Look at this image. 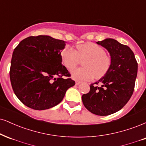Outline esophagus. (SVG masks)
<instances>
[{
  "label": "esophagus",
  "mask_w": 146,
  "mask_h": 146,
  "mask_svg": "<svg viewBox=\"0 0 146 146\" xmlns=\"http://www.w3.org/2000/svg\"><path fill=\"white\" fill-rule=\"evenodd\" d=\"M80 83H81V82H80V81H78V80H76V85H78V84H80Z\"/></svg>",
  "instance_id": "34e87169"
}]
</instances>
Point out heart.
Listing matches in <instances>:
<instances>
[{"instance_id": "b5f03b06", "label": "heart", "mask_w": 146, "mask_h": 146, "mask_svg": "<svg viewBox=\"0 0 146 146\" xmlns=\"http://www.w3.org/2000/svg\"><path fill=\"white\" fill-rule=\"evenodd\" d=\"M83 68H79L72 72L73 78L77 80H88L93 77L102 78L108 72L111 65L110 57L106 55V51L102 46L93 42H87L77 46V51L72 47L64 48L62 52L63 64L69 70H73L80 63Z\"/></svg>"}]
</instances>
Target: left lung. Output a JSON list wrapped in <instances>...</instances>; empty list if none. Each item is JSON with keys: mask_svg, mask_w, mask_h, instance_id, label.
<instances>
[{"mask_svg": "<svg viewBox=\"0 0 146 146\" xmlns=\"http://www.w3.org/2000/svg\"><path fill=\"white\" fill-rule=\"evenodd\" d=\"M110 54L109 71L97 82L90 84V91L82 95L84 107L93 114L108 116L119 111L133 93L137 74V62L132 50L112 38L97 42ZM102 84L101 87L97 85Z\"/></svg>", "mask_w": 146, "mask_h": 146, "instance_id": "1", "label": "left lung"}]
</instances>
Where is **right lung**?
<instances>
[{"label":"right lung","mask_w":146,"mask_h":146,"mask_svg":"<svg viewBox=\"0 0 146 146\" xmlns=\"http://www.w3.org/2000/svg\"><path fill=\"white\" fill-rule=\"evenodd\" d=\"M66 42L49 36H29L21 40L13 53L10 80L21 103L36 110L59 104L66 91L75 84L62 64L61 52Z\"/></svg>","instance_id":"obj_1"}]
</instances>
